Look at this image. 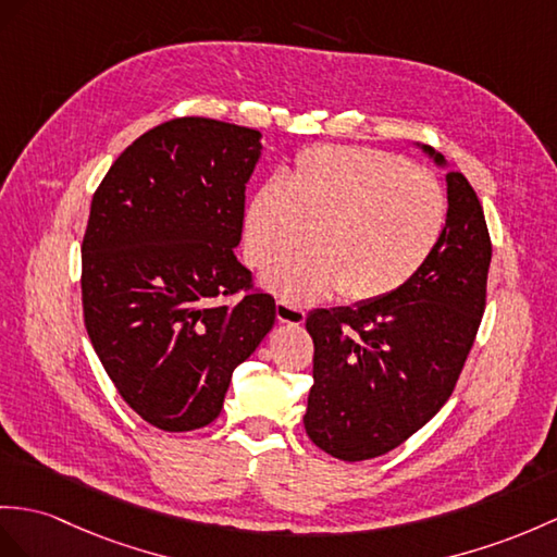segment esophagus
<instances>
[{
	"mask_svg": "<svg viewBox=\"0 0 557 557\" xmlns=\"http://www.w3.org/2000/svg\"><path fill=\"white\" fill-rule=\"evenodd\" d=\"M276 319H278L281 323L300 325V323H305L307 314H305V309L295 307V305H290V302H286V300H278V302H276Z\"/></svg>",
	"mask_w": 557,
	"mask_h": 557,
	"instance_id": "1",
	"label": "esophagus"
}]
</instances>
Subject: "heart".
I'll return each mask as SVG.
<instances>
[{
    "label": "heart",
    "instance_id": "obj_1",
    "mask_svg": "<svg viewBox=\"0 0 557 557\" xmlns=\"http://www.w3.org/2000/svg\"><path fill=\"white\" fill-rule=\"evenodd\" d=\"M449 200L430 172L363 146H311L283 184L269 182L243 216V246L255 269L309 255L264 274V286L297 305L341 290L351 305L401 290L435 255Z\"/></svg>",
    "mask_w": 557,
    "mask_h": 557
}]
</instances>
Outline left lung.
Masks as SVG:
<instances>
[{
  "label": "left lung",
  "instance_id": "obj_1",
  "mask_svg": "<svg viewBox=\"0 0 557 557\" xmlns=\"http://www.w3.org/2000/svg\"><path fill=\"white\" fill-rule=\"evenodd\" d=\"M416 146L446 168L435 148ZM446 200L444 236L409 286L307 317L314 385L305 430L333 458L355 463L392 451L442 409L463 371L484 311L492 240L460 172L446 174Z\"/></svg>",
  "mask_w": 557,
  "mask_h": 557
}]
</instances>
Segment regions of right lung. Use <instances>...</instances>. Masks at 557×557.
I'll return each mask as SVG.
<instances>
[{"instance_id":"add662e5","label":"right lung","mask_w":557,"mask_h":557,"mask_svg":"<svg viewBox=\"0 0 557 557\" xmlns=\"http://www.w3.org/2000/svg\"><path fill=\"white\" fill-rule=\"evenodd\" d=\"M260 139L232 122L170 120L127 146L91 198L89 341L129 409L165 432L212 423L234 369L274 329V297L250 293L234 255ZM240 289L236 306L219 302Z\"/></svg>"}]
</instances>
